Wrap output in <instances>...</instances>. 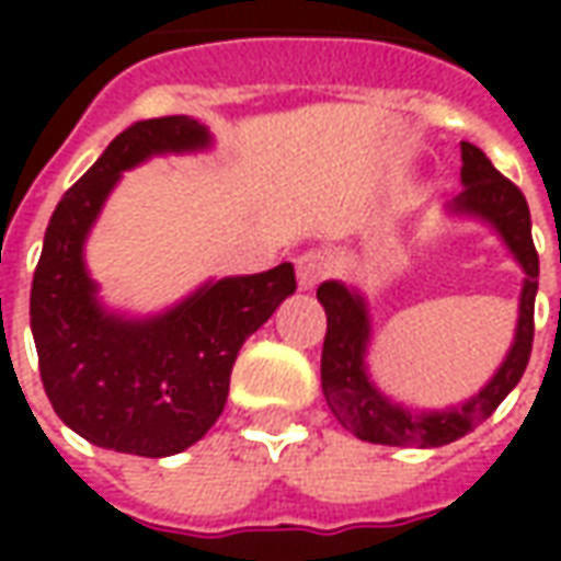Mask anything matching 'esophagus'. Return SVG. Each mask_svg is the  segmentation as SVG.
Wrapping results in <instances>:
<instances>
[{
    "label": "esophagus",
    "mask_w": 561,
    "mask_h": 561,
    "mask_svg": "<svg viewBox=\"0 0 561 561\" xmlns=\"http://www.w3.org/2000/svg\"><path fill=\"white\" fill-rule=\"evenodd\" d=\"M330 273V255L321 249H309L304 255L297 257V285L304 291H312L318 282L324 279Z\"/></svg>",
    "instance_id": "1"
}]
</instances>
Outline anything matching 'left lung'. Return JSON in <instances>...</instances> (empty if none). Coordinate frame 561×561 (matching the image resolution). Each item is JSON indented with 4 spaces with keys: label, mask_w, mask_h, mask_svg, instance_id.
<instances>
[{
    "label": "left lung",
    "mask_w": 561,
    "mask_h": 561,
    "mask_svg": "<svg viewBox=\"0 0 561 561\" xmlns=\"http://www.w3.org/2000/svg\"><path fill=\"white\" fill-rule=\"evenodd\" d=\"M462 147V192L447 204V216L490 225L507 252L523 267L517 330L493 378L474 397L450 409H412L390 400L369 376L366 354L373 345V316L360 288L340 279L318 285V300L328 312V336L321 352V390L336 421L364 442L393 447H442L471 433L502 405L526 373L535 336V294H538V252L531 243L529 204L517 185L495 171L493 161L474 144Z\"/></svg>",
    "instance_id": "8db88e82"
}]
</instances>
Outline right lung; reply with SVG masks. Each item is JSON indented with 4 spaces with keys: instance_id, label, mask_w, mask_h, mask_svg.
<instances>
[{
    "instance_id": "add662e5",
    "label": "right lung",
    "mask_w": 561,
    "mask_h": 561,
    "mask_svg": "<svg viewBox=\"0 0 561 561\" xmlns=\"http://www.w3.org/2000/svg\"><path fill=\"white\" fill-rule=\"evenodd\" d=\"M209 147V128L192 116L135 123L50 216L30 324L47 400L92 445L135 457H171L195 445L219 421L243 342L297 291L285 261L267 273L204 282L156 316H126L99 297L83 245L119 176L152 156Z\"/></svg>"
}]
</instances>
